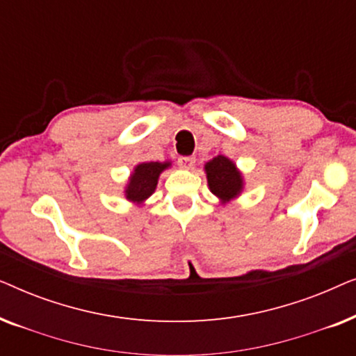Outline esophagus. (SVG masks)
<instances>
[{
	"label": "esophagus",
	"mask_w": 356,
	"mask_h": 356,
	"mask_svg": "<svg viewBox=\"0 0 356 356\" xmlns=\"http://www.w3.org/2000/svg\"><path fill=\"white\" fill-rule=\"evenodd\" d=\"M194 162H196V159H194V157H179L178 159L179 167L184 168V170H191L194 167Z\"/></svg>",
	"instance_id": "34e87169"
}]
</instances>
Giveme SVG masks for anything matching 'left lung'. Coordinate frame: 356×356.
Wrapping results in <instances>:
<instances>
[{"instance_id":"8db88e82","label":"left lung","mask_w":356,"mask_h":356,"mask_svg":"<svg viewBox=\"0 0 356 356\" xmlns=\"http://www.w3.org/2000/svg\"><path fill=\"white\" fill-rule=\"evenodd\" d=\"M209 189L222 204H228L240 196L245 188V179L236 163L225 155H217L204 165Z\"/></svg>"}]
</instances>
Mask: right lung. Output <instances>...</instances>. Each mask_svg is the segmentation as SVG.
Returning a JSON list of instances; mask_svg holds the SVG:
<instances>
[{
    "label": "right lung",
    "mask_w": 356,
    "mask_h": 356,
    "mask_svg": "<svg viewBox=\"0 0 356 356\" xmlns=\"http://www.w3.org/2000/svg\"><path fill=\"white\" fill-rule=\"evenodd\" d=\"M170 167H172L170 160H165V162H143L136 165L124 188V197L129 202L136 204V206H143L157 188L160 173Z\"/></svg>",
    "instance_id": "right-lung-1"
}]
</instances>
